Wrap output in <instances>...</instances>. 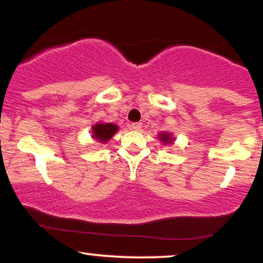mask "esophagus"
Returning <instances> with one entry per match:
<instances>
[{
  "instance_id": "1",
  "label": "esophagus",
  "mask_w": 263,
  "mask_h": 263,
  "mask_svg": "<svg viewBox=\"0 0 263 263\" xmlns=\"http://www.w3.org/2000/svg\"><path fill=\"white\" fill-rule=\"evenodd\" d=\"M130 128H132V129H134V130H140V129L142 128V123H140V122H137V123H132Z\"/></svg>"
}]
</instances>
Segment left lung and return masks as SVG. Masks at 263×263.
<instances>
[{
    "instance_id": "left-lung-1",
    "label": "left lung",
    "mask_w": 263,
    "mask_h": 263,
    "mask_svg": "<svg viewBox=\"0 0 263 263\" xmlns=\"http://www.w3.org/2000/svg\"><path fill=\"white\" fill-rule=\"evenodd\" d=\"M160 139L164 142V144H171L172 140H173V139L171 138V135L168 134V133H162V134L160 135Z\"/></svg>"
}]
</instances>
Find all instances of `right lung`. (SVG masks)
I'll return each mask as SVG.
<instances>
[{
	"label": "right lung",
	"instance_id": "right-lung-1",
	"mask_svg": "<svg viewBox=\"0 0 263 263\" xmlns=\"http://www.w3.org/2000/svg\"><path fill=\"white\" fill-rule=\"evenodd\" d=\"M117 130L118 126L112 123H97L92 126V137L101 142H107Z\"/></svg>",
	"mask_w": 263,
	"mask_h": 263
}]
</instances>
